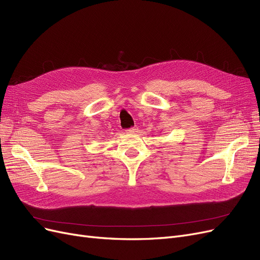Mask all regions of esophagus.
Returning a JSON list of instances; mask_svg holds the SVG:
<instances>
[{"label":"esophagus","instance_id":"34e87169","mask_svg":"<svg viewBox=\"0 0 260 260\" xmlns=\"http://www.w3.org/2000/svg\"><path fill=\"white\" fill-rule=\"evenodd\" d=\"M127 132H128V133H136V132H138V128H136V127L130 128V129L127 130Z\"/></svg>","mask_w":260,"mask_h":260}]
</instances>
